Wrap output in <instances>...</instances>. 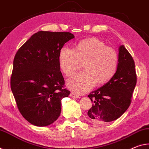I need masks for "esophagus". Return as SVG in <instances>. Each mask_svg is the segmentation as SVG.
<instances>
[{"label": "esophagus", "mask_w": 149, "mask_h": 149, "mask_svg": "<svg viewBox=\"0 0 149 149\" xmlns=\"http://www.w3.org/2000/svg\"><path fill=\"white\" fill-rule=\"evenodd\" d=\"M70 96L71 97H73V98H79L80 97L79 95H78L77 94L74 93V92H71L70 94Z\"/></svg>", "instance_id": "esophagus-1"}]
</instances>
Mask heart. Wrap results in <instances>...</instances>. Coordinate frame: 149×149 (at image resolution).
<instances>
[{
    "label": "heart",
    "mask_w": 149,
    "mask_h": 149,
    "mask_svg": "<svg viewBox=\"0 0 149 149\" xmlns=\"http://www.w3.org/2000/svg\"><path fill=\"white\" fill-rule=\"evenodd\" d=\"M58 63L61 69L67 77L72 76L82 63H84L86 70L77 73L67 82L70 90L84 94L97 82L106 83L113 77L118 69L119 56L115 49L93 37L80 41L74 49L68 47L62 48Z\"/></svg>",
    "instance_id": "obj_1"
}]
</instances>
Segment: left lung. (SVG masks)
<instances>
[{
    "label": "left lung",
    "mask_w": 149,
    "mask_h": 149,
    "mask_svg": "<svg viewBox=\"0 0 149 149\" xmlns=\"http://www.w3.org/2000/svg\"><path fill=\"white\" fill-rule=\"evenodd\" d=\"M117 71L109 81L88 96L92 106L88 116L94 123L109 122L118 119L131 103L136 84L135 62L124 45L119 47Z\"/></svg>",
    "instance_id": "8db88e82"
}]
</instances>
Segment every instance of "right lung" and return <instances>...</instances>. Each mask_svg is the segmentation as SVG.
<instances>
[{"instance_id": "obj_1", "label": "right lung", "mask_w": 149, "mask_h": 149, "mask_svg": "<svg viewBox=\"0 0 149 149\" xmlns=\"http://www.w3.org/2000/svg\"><path fill=\"white\" fill-rule=\"evenodd\" d=\"M74 36L66 31H40L16 52L10 87L19 111L32 125L45 127L57 120L61 100L70 91L58 63L63 45Z\"/></svg>"}]
</instances>
